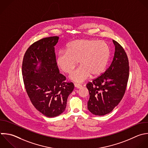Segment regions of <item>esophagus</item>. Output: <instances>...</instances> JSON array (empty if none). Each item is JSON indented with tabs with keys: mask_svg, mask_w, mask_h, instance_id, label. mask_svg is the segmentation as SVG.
Listing matches in <instances>:
<instances>
[{
	"mask_svg": "<svg viewBox=\"0 0 148 148\" xmlns=\"http://www.w3.org/2000/svg\"><path fill=\"white\" fill-rule=\"evenodd\" d=\"M74 86L75 87H76L77 88H80L82 87V86L80 84H78V83H74Z\"/></svg>",
	"mask_w": 148,
	"mask_h": 148,
	"instance_id": "1",
	"label": "esophagus"
}]
</instances>
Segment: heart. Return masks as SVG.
<instances>
[{"mask_svg":"<svg viewBox=\"0 0 148 148\" xmlns=\"http://www.w3.org/2000/svg\"><path fill=\"white\" fill-rule=\"evenodd\" d=\"M66 51L59 53L57 63L64 72L71 74L79 61L81 66L70 78L77 82H83L91 75L98 77L105 71L111 51L105 42L95 39H77L66 46Z\"/></svg>","mask_w":148,"mask_h":148,"instance_id":"b5f03b06","label":"heart"}]
</instances>
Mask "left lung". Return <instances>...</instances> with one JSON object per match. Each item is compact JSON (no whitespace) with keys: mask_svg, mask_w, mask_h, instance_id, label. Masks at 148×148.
<instances>
[{"mask_svg":"<svg viewBox=\"0 0 148 148\" xmlns=\"http://www.w3.org/2000/svg\"><path fill=\"white\" fill-rule=\"evenodd\" d=\"M115 52L109 68L88 82L86 87L90 98L87 108L95 115L109 113L119 103L125 92L129 77V62L123 47L113 40Z\"/></svg>","mask_w":148,"mask_h":148,"instance_id":"left-lung-1","label":"left lung"}]
</instances>
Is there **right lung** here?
Returning a JSON list of instances; mask_svg holds the SVG:
<instances>
[{
	"mask_svg": "<svg viewBox=\"0 0 148 148\" xmlns=\"http://www.w3.org/2000/svg\"><path fill=\"white\" fill-rule=\"evenodd\" d=\"M58 39L54 36L35 42L27 50L23 61L27 94L35 108L48 117L64 112L68 97L74 89L73 83L66 82V77L60 73L54 50Z\"/></svg>",
	"mask_w": 148,
	"mask_h": 148,
	"instance_id": "1",
	"label": "right lung"
}]
</instances>
